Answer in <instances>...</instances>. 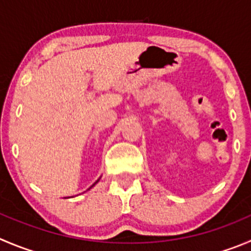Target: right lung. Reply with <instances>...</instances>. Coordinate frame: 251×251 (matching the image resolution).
Listing matches in <instances>:
<instances>
[{"instance_id":"obj_1","label":"right lung","mask_w":251,"mask_h":251,"mask_svg":"<svg viewBox=\"0 0 251 251\" xmlns=\"http://www.w3.org/2000/svg\"><path fill=\"white\" fill-rule=\"evenodd\" d=\"M97 182H99V180H97V181H96V182H95V183H97ZM95 183H94V185H95ZM94 185H92V186H94ZM92 186H91V187H92Z\"/></svg>"}]
</instances>
